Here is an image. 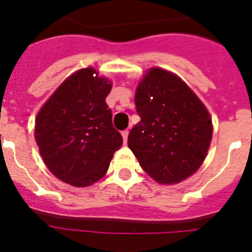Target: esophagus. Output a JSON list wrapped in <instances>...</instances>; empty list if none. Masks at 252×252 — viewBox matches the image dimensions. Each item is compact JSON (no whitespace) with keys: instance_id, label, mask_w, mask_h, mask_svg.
<instances>
[{"instance_id":"esophagus-1","label":"esophagus","mask_w":252,"mask_h":252,"mask_svg":"<svg viewBox=\"0 0 252 252\" xmlns=\"http://www.w3.org/2000/svg\"><path fill=\"white\" fill-rule=\"evenodd\" d=\"M128 132H130V131L128 130H124L122 131V137H124V141H125V144H126V142H127V137H128Z\"/></svg>"}]
</instances>
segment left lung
I'll list each match as a JSON object with an SVG mask.
<instances>
[{"label": "left lung", "instance_id": "left-lung-1", "mask_svg": "<svg viewBox=\"0 0 252 252\" xmlns=\"http://www.w3.org/2000/svg\"><path fill=\"white\" fill-rule=\"evenodd\" d=\"M140 122L128 133V148L158 183L173 184L195 173L212 140L208 111L178 75L151 68L135 95Z\"/></svg>", "mask_w": 252, "mask_h": 252}]
</instances>
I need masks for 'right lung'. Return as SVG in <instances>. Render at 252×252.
<instances>
[{
	"instance_id": "1",
	"label": "right lung",
	"mask_w": 252,
	"mask_h": 252,
	"mask_svg": "<svg viewBox=\"0 0 252 252\" xmlns=\"http://www.w3.org/2000/svg\"><path fill=\"white\" fill-rule=\"evenodd\" d=\"M112 84L93 68L73 73L35 120V140L49 170L64 183L88 187L104 177L122 136L106 103Z\"/></svg>"
}]
</instances>
